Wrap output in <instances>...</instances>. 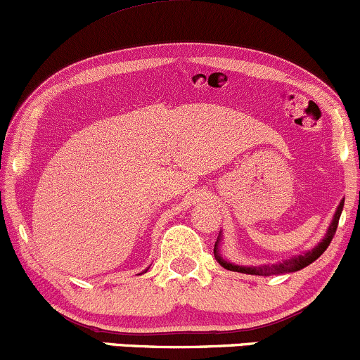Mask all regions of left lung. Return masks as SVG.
<instances>
[{"label":"left lung","mask_w":360,"mask_h":360,"mask_svg":"<svg viewBox=\"0 0 360 360\" xmlns=\"http://www.w3.org/2000/svg\"><path fill=\"white\" fill-rule=\"evenodd\" d=\"M343 202H345V199H342V202H340L338 207H336L333 219H331V223H330V226H328L326 235L323 237V240H321L316 247H312L311 250H305V252H302V254H297V256H293L290 259H283V261L274 262V264H259V266L235 264V262L226 261V259L223 257L221 254H219V242H221V238H223L221 231H219L218 240H216V243H214L216 261H218L219 264H221L225 269H230V271L245 273V274H257V276H271V274H288V273L300 271V269H304L305 266L312 264V262H314L316 259H318L321 254H323L324 250L328 249V245H330L331 240H333L336 226H338L340 214H342V210H343Z\"/></svg>","instance_id":"8db88e82"}]
</instances>
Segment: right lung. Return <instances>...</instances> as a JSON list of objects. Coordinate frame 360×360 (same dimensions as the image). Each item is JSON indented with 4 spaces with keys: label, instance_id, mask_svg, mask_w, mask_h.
I'll use <instances>...</instances> for the list:
<instances>
[{
    "label": "right lung",
    "instance_id": "add662e5",
    "mask_svg": "<svg viewBox=\"0 0 360 360\" xmlns=\"http://www.w3.org/2000/svg\"><path fill=\"white\" fill-rule=\"evenodd\" d=\"M146 271H148V269H146ZM146 271H144V273H146Z\"/></svg>",
    "mask_w": 360,
    "mask_h": 360
}]
</instances>
